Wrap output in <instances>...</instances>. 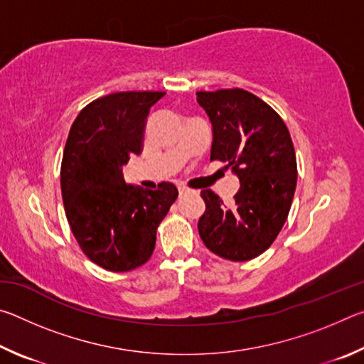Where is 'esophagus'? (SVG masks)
<instances>
[{"instance_id": "obj_1", "label": "esophagus", "mask_w": 364, "mask_h": 364, "mask_svg": "<svg viewBox=\"0 0 364 364\" xmlns=\"http://www.w3.org/2000/svg\"><path fill=\"white\" fill-rule=\"evenodd\" d=\"M193 193H196V191H191V189L186 188V186H181V188H180V196H186V194H193Z\"/></svg>"}]
</instances>
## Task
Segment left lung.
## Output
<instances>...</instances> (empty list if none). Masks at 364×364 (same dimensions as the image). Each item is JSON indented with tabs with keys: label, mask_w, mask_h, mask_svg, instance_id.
<instances>
[{
	"label": "left lung",
	"mask_w": 364,
	"mask_h": 364,
	"mask_svg": "<svg viewBox=\"0 0 364 364\" xmlns=\"http://www.w3.org/2000/svg\"><path fill=\"white\" fill-rule=\"evenodd\" d=\"M196 95L212 123L210 160L225 162L241 183L231 207L213 191H202L205 212L197 223L200 239L226 260H252L273 244L291 210L297 186L291 134L281 117L249 91Z\"/></svg>",
	"instance_id": "1"
}]
</instances>
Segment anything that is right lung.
I'll list each match as a JSON object with an SVG mask.
<instances>
[{"instance_id": "right-lung-1", "label": "right lung", "mask_w": 364, "mask_h": 364, "mask_svg": "<svg viewBox=\"0 0 364 364\" xmlns=\"http://www.w3.org/2000/svg\"><path fill=\"white\" fill-rule=\"evenodd\" d=\"M162 91H123L90 102L67 138L60 189L70 230L91 262L130 271L149 260L160 221L178 197L171 183L144 189L125 183L123 165L138 156L151 107Z\"/></svg>"}]
</instances>
